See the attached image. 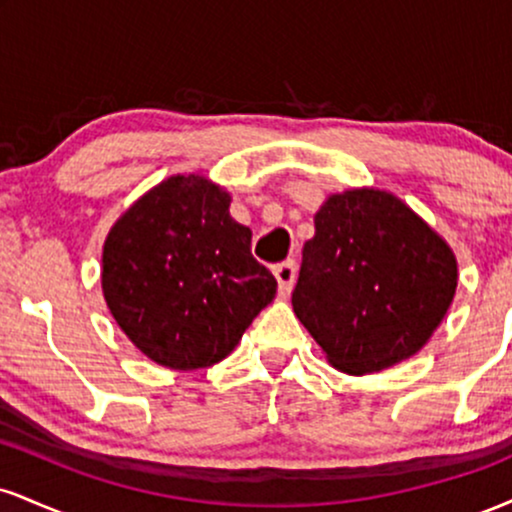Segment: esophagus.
Returning a JSON list of instances; mask_svg holds the SVG:
<instances>
[{"instance_id": "34e87169", "label": "esophagus", "mask_w": 512, "mask_h": 512, "mask_svg": "<svg viewBox=\"0 0 512 512\" xmlns=\"http://www.w3.org/2000/svg\"><path fill=\"white\" fill-rule=\"evenodd\" d=\"M274 276H276V281H279V296L286 298L293 289V281H296V262L286 260V262L276 264Z\"/></svg>"}]
</instances>
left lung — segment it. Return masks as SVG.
Instances as JSON below:
<instances>
[{"mask_svg": "<svg viewBox=\"0 0 512 512\" xmlns=\"http://www.w3.org/2000/svg\"><path fill=\"white\" fill-rule=\"evenodd\" d=\"M455 289V255L421 216L390 192L349 190L315 214L291 303L334 368L366 375L414 356Z\"/></svg>", "mask_w": 512, "mask_h": 512, "instance_id": "1", "label": "left lung"}]
</instances>
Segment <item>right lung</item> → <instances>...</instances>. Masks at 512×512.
<instances>
[{
  "instance_id": "add662e5",
  "label": "right lung",
  "mask_w": 512,
  "mask_h": 512,
  "mask_svg": "<svg viewBox=\"0 0 512 512\" xmlns=\"http://www.w3.org/2000/svg\"><path fill=\"white\" fill-rule=\"evenodd\" d=\"M228 207V192L211 180L173 175L137 199L105 238V303L158 366H214L272 303L276 279L252 257V231Z\"/></svg>"
}]
</instances>
